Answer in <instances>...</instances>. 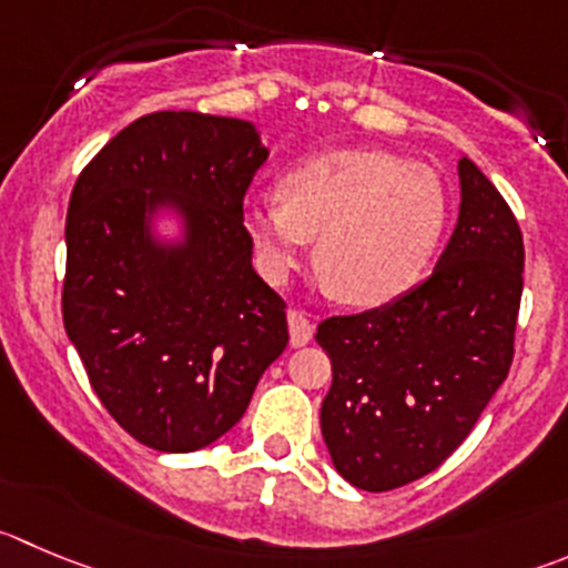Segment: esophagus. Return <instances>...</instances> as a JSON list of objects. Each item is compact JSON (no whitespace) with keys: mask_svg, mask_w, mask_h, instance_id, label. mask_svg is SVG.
<instances>
[{"mask_svg":"<svg viewBox=\"0 0 568 568\" xmlns=\"http://www.w3.org/2000/svg\"><path fill=\"white\" fill-rule=\"evenodd\" d=\"M287 323H290V343H293V348L306 345L312 339V334H315V326H312V321L304 315V312L290 310Z\"/></svg>","mask_w":568,"mask_h":568,"instance_id":"obj_1","label":"esophagus"}]
</instances>
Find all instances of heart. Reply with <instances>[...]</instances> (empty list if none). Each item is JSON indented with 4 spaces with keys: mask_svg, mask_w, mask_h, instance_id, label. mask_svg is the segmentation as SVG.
<instances>
[{
    "mask_svg": "<svg viewBox=\"0 0 568 568\" xmlns=\"http://www.w3.org/2000/svg\"><path fill=\"white\" fill-rule=\"evenodd\" d=\"M449 217L435 170L387 150H332L281 178V200L247 209V231L273 278L317 240V273L339 301L385 306L424 275Z\"/></svg>",
    "mask_w": 568,
    "mask_h": 568,
    "instance_id": "obj_1",
    "label": "heart"
}]
</instances>
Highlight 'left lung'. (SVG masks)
Instances as JSON below:
<instances>
[{
    "mask_svg": "<svg viewBox=\"0 0 568 568\" xmlns=\"http://www.w3.org/2000/svg\"><path fill=\"white\" fill-rule=\"evenodd\" d=\"M460 217L435 270L393 304L334 315L321 407L334 468L371 494L435 471L474 429L513 362L524 240L499 189L460 159Z\"/></svg>",
    "mask_w": 568,
    "mask_h": 568,
    "instance_id": "8db88e82",
    "label": "left lung"
}]
</instances>
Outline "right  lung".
<instances>
[{
    "instance_id": "1",
    "label": "right lung",
    "mask_w": 568,
    "mask_h": 568,
    "mask_svg": "<svg viewBox=\"0 0 568 568\" xmlns=\"http://www.w3.org/2000/svg\"><path fill=\"white\" fill-rule=\"evenodd\" d=\"M267 161L251 122L155 111L80 172L67 214L63 326L102 407L155 452H194L245 415L287 348V304L251 264L245 192ZM172 202L187 242L146 214Z\"/></svg>"
}]
</instances>
